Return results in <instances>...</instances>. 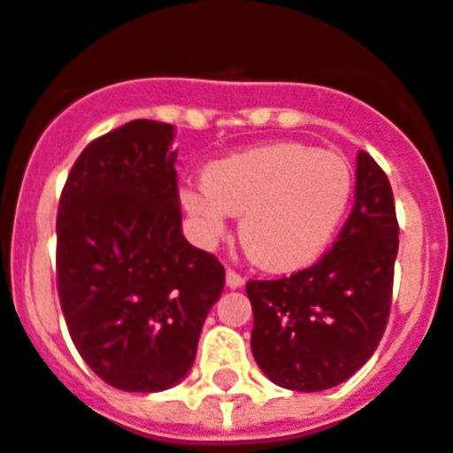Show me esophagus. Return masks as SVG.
<instances>
[{"mask_svg": "<svg viewBox=\"0 0 453 453\" xmlns=\"http://www.w3.org/2000/svg\"><path fill=\"white\" fill-rule=\"evenodd\" d=\"M226 286L234 288V290L235 288H242L245 286V279H242L235 270H226Z\"/></svg>", "mask_w": 453, "mask_h": 453, "instance_id": "1", "label": "esophagus"}]
</instances>
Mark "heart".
<instances>
[{
	"mask_svg": "<svg viewBox=\"0 0 453 453\" xmlns=\"http://www.w3.org/2000/svg\"><path fill=\"white\" fill-rule=\"evenodd\" d=\"M354 195V172L334 151L272 142L208 163L203 181L186 183L179 202L203 247L218 245L234 215L258 267L288 274L319 261L334 245Z\"/></svg>",
	"mask_w": 453,
	"mask_h": 453,
	"instance_id": "b5f03b06",
	"label": "heart"
}]
</instances>
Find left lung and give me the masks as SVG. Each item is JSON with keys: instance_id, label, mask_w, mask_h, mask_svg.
Returning <instances> with one entry per match:
<instances>
[{"instance_id": "left-lung-1", "label": "left lung", "mask_w": 453, "mask_h": 453, "mask_svg": "<svg viewBox=\"0 0 453 453\" xmlns=\"http://www.w3.org/2000/svg\"><path fill=\"white\" fill-rule=\"evenodd\" d=\"M354 211L322 261L279 281H250L251 354L276 386L319 392L361 370L390 313L399 250L386 172L365 151L356 158Z\"/></svg>"}]
</instances>
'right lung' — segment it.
Wrapping results in <instances>:
<instances>
[{
	"label": "right lung",
	"mask_w": 453,
	"mask_h": 453,
	"mask_svg": "<svg viewBox=\"0 0 453 453\" xmlns=\"http://www.w3.org/2000/svg\"><path fill=\"white\" fill-rule=\"evenodd\" d=\"M174 127L134 119L81 151L58 203L56 274L72 342L127 392L186 379L224 267L181 231Z\"/></svg>",
	"instance_id": "right-lung-1"
}]
</instances>
